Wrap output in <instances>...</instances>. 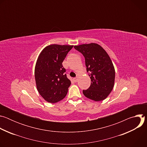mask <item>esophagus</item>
<instances>
[{"label": "esophagus", "mask_w": 147, "mask_h": 147, "mask_svg": "<svg viewBox=\"0 0 147 147\" xmlns=\"http://www.w3.org/2000/svg\"><path fill=\"white\" fill-rule=\"evenodd\" d=\"M73 80H74V82H77L78 81V77H76V78H73Z\"/></svg>", "instance_id": "34e87169"}]
</instances>
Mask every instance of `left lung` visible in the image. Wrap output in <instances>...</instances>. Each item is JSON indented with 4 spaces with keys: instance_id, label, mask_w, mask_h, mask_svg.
<instances>
[{
    "instance_id": "left-lung-1",
    "label": "left lung",
    "mask_w": 147,
    "mask_h": 147,
    "mask_svg": "<svg viewBox=\"0 0 147 147\" xmlns=\"http://www.w3.org/2000/svg\"><path fill=\"white\" fill-rule=\"evenodd\" d=\"M74 48L84 56L91 78V86L83 90V94L94 101L105 99L113 88L115 78V67L109 55L95 43L75 45Z\"/></svg>"
}]
</instances>
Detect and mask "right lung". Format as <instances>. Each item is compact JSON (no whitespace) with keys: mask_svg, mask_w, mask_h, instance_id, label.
I'll return each instance as SVG.
<instances>
[{"mask_svg":"<svg viewBox=\"0 0 147 147\" xmlns=\"http://www.w3.org/2000/svg\"><path fill=\"white\" fill-rule=\"evenodd\" d=\"M73 45L57 44L46 47L40 53L35 67L37 90L46 101L54 103L67 95L71 81L62 63Z\"/></svg>","mask_w":147,"mask_h":147,"instance_id":"right-lung-1","label":"right lung"}]
</instances>
